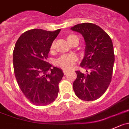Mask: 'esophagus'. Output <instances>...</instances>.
Returning a JSON list of instances; mask_svg holds the SVG:
<instances>
[{
  "label": "esophagus",
  "mask_w": 129,
  "mask_h": 129,
  "mask_svg": "<svg viewBox=\"0 0 129 129\" xmlns=\"http://www.w3.org/2000/svg\"><path fill=\"white\" fill-rule=\"evenodd\" d=\"M63 74H64V75H66V74H67V72H68V71H66V70H65V69H63Z\"/></svg>",
  "instance_id": "1"
}]
</instances>
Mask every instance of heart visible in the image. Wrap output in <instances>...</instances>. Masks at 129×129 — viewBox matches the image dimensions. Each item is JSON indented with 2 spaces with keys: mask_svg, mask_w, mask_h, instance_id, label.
Returning <instances> with one entry per match:
<instances>
[{
  "mask_svg": "<svg viewBox=\"0 0 129 129\" xmlns=\"http://www.w3.org/2000/svg\"><path fill=\"white\" fill-rule=\"evenodd\" d=\"M67 42L70 45H72L75 42H79V38L75 35H69L66 37ZM55 48V42H53L50 47V52L51 53L54 52ZM77 60V58L76 56L74 55H62L58 58L56 61V64L58 67L63 69L69 70L71 69L74 67L76 62Z\"/></svg>",
  "mask_w": 129,
  "mask_h": 129,
  "instance_id": "1",
  "label": "heart"
}]
</instances>
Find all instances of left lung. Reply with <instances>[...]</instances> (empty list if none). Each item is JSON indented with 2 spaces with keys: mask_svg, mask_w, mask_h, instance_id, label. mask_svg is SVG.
<instances>
[{
  "mask_svg": "<svg viewBox=\"0 0 129 129\" xmlns=\"http://www.w3.org/2000/svg\"><path fill=\"white\" fill-rule=\"evenodd\" d=\"M71 29L84 37L85 54L80 66L87 72L76 71L74 91L82 100H96L105 92L112 80L115 62L113 43L105 31L94 24H78Z\"/></svg>",
  "mask_w": 129,
  "mask_h": 129,
  "instance_id": "left-lung-1",
  "label": "left lung"
}]
</instances>
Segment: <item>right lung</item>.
<instances>
[{"label":"right lung","instance_id":"right-lung-1","mask_svg":"<svg viewBox=\"0 0 129 129\" xmlns=\"http://www.w3.org/2000/svg\"><path fill=\"white\" fill-rule=\"evenodd\" d=\"M60 31V29L54 31L29 30L20 36L15 45V77L25 97L36 105L50 104L58 96L63 72L47 62V58L51 44Z\"/></svg>","mask_w":129,"mask_h":129}]
</instances>
